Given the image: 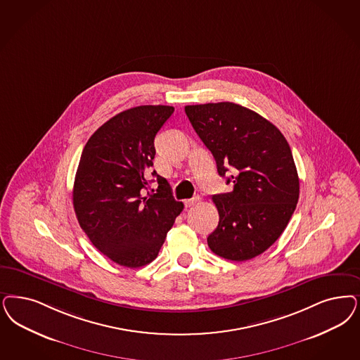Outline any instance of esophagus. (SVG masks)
I'll use <instances>...</instances> for the list:
<instances>
[{"instance_id": "esophagus-1", "label": "esophagus", "mask_w": 360, "mask_h": 360, "mask_svg": "<svg viewBox=\"0 0 360 360\" xmlns=\"http://www.w3.org/2000/svg\"><path fill=\"white\" fill-rule=\"evenodd\" d=\"M199 199L200 198H199L198 195H197V197H194V198L186 199V200H185L186 207H191V206H194L197 202H199Z\"/></svg>"}]
</instances>
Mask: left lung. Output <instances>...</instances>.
<instances>
[{"instance_id": "left-lung-1", "label": "left lung", "mask_w": 360, "mask_h": 360, "mask_svg": "<svg viewBox=\"0 0 360 360\" xmlns=\"http://www.w3.org/2000/svg\"><path fill=\"white\" fill-rule=\"evenodd\" d=\"M217 162L229 167L230 193L212 197L219 224L207 238L211 251L229 261L252 259L285 231L299 199V178L291 149L276 126L233 102L185 106Z\"/></svg>"}]
</instances>
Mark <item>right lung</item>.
<instances>
[{
	"mask_svg": "<svg viewBox=\"0 0 360 360\" xmlns=\"http://www.w3.org/2000/svg\"><path fill=\"white\" fill-rule=\"evenodd\" d=\"M173 112L163 105L127 109L97 129L82 150L73 187L75 215L91 243L120 266L136 269L154 261L184 210L155 172L157 193L145 194L154 139Z\"/></svg>",
	"mask_w": 360,
	"mask_h": 360,
	"instance_id": "obj_1",
	"label": "right lung"
}]
</instances>
